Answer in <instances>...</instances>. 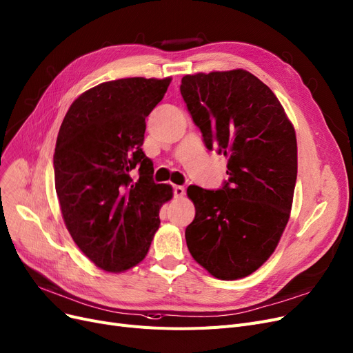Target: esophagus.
<instances>
[{
    "label": "esophagus",
    "mask_w": 353,
    "mask_h": 353,
    "mask_svg": "<svg viewBox=\"0 0 353 353\" xmlns=\"http://www.w3.org/2000/svg\"><path fill=\"white\" fill-rule=\"evenodd\" d=\"M174 194H175L176 199H181V196H184V194H185V188L182 185H175L174 187Z\"/></svg>",
    "instance_id": "obj_1"
}]
</instances>
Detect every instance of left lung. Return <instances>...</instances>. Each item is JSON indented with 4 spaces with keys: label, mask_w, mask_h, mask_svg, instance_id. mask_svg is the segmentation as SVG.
I'll list each match as a JSON object with an SVG mask.
<instances>
[{
    "label": "left lung",
    "mask_w": 353,
    "mask_h": 353,
    "mask_svg": "<svg viewBox=\"0 0 353 353\" xmlns=\"http://www.w3.org/2000/svg\"><path fill=\"white\" fill-rule=\"evenodd\" d=\"M181 94L205 146L228 158L229 175L219 191L188 187V250L219 279L245 278L270 259L290 220L294 125L270 87L245 69L185 75Z\"/></svg>",
    "instance_id": "left-lung-1"
}]
</instances>
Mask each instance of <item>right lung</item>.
Here are the masks:
<instances>
[{
	"instance_id": "right-lung-1",
	"label": "right lung",
	"mask_w": 353,
	"mask_h": 353,
	"mask_svg": "<svg viewBox=\"0 0 353 353\" xmlns=\"http://www.w3.org/2000/svg\"><path fill=\"white\" fill-rule=\"evenodd\" d=\"M172 78L98 83L70 104L56 139L54 188L74 242L97 268L120 274L142 262L174 196L152 181L142 145L146 117ZM137 168L139 179L131 178Z\"/></svg>"
}]
</instances>
